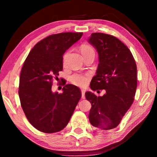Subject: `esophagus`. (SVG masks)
Returning <instances> with one entry per match:
<instances>
[{"label": "esophagus", "instance_id": "obj_1", "mask_svg": "<svg viewBox=\"0 0 157 157\" xmlns=\"http://www.w3.org/2000/svg\"><path fill=\"white\" fill-rule=\"evenodd\" d=\"M81 98L84 99L85 98V90L81 89Z\"/></svg>", "mask_w": 157, "mask_h": 157}]
</instances>
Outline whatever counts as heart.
Returning <instances> with one entry per match:
<instances>
[{"mask_svg": "<svg viewBox=\"0 0 157 157\" xmlns=\"http://www.w3.org/2000/svg\"><path fill=\"white\" fill-rule=\"evenodd\" d=\"M81 51L82 55L84 56L86 55L90 54V53H94V50L91 46L87 44H83L81 47ZM68 52L66 53L63 56V63H65L66 58L68 56ZM90 79L89 75L88 74H73L70 78V81L73 84L79 87H85L89 83Z\"/></svg>", "mask_w": 157, "mask_h": 157, "instance_id": "1", "label": "heart"}]
</instances>
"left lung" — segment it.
<instances>
[{
    "instance_id": "8db88e82",
    "label": "left lung",
    "mask_w": 157,
    "mask_h": 157,
    "mask_svg": "<svg viewBox=\"0 0 157 157\" xmlns=\"http://www.w3.org/2000/svg\"><path fill=\"white\" fill-rule=\"evenodd\" d=\"M89 42L98 51L99 60L90 87L93 91L106 90L103 96L86 92V98L91 104L89 121L99 129H112L119 125L134 102L136 64L128 47L114 36L93 33Z\"/></svg>"
}]
</instances>
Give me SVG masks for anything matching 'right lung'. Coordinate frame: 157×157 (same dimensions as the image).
<instances>
[{"label": "right lung", "instance_id": "obj_1", "mask_svg": "<svg viewBox=\"0 0 157 157\" xmlns=\"http://www.w3.org/2000/svg\"><path fill=\"white\" fill-rule=\"evenodd\" d=\"M83 33L53 34L37 43L23 63L18 95L27 119L40 132L63 129L81 97L76 86L63 83V93H53V81L63 70V55Z\"/></svg>", "mask_w": 157, "mask_h": 157}]
</instances>
